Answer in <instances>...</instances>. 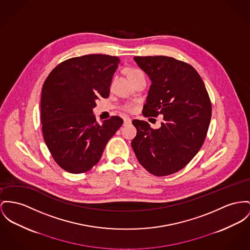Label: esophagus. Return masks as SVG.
<instances>
[{
	"label": "esophagus",
	"mask_w": 250,
	"mask_h": 250,
	"mask_svg": "<svg viewBox=\"0 0 250 250\" xmlns=\"http://www.w3.org/2000/svg\"><path fill=\"white\" fill-rule=\"evenodd\" d=\"M132 122V119L130 118V117H124V125H128V124H130Z\"/></svg>",
	"instance_id": "34e87169"
}]
</instances>
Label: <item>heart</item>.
<instances>
[{"label": "heart", "mask_w": 250, "mask_h": 250, "mask_svg": "<svg viewBox=\"0 0 250 250\" xmlns=\"http://www.w3.org/2000/svg\"><path fill=\"white\" fill-rule=\"evenodd\" d=\"M144 74L141 70L137 69V68H130L128 69V77L133 81V79H135L136 77L140 76ZM123 109L127 112H134L136 110V106L133 103H127L123 106Z\"/></svg>", "instance_id": "obj_1"}]
</instances>
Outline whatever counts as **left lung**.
I'll use <instances>...</instances> for the list:
<instances>
[{
	"mask_svg": "<svg viewBox=\"0 0 250 250\" xmlns=\"http://www.w3.org/2000/svg\"><path fill=\"white\" fill-rule=\"evenodd\" d=\"M151 81L144 117L163 116L159 129L133 119L132 141L139 163L155 176H166L187 166L199 151L211 118V102L197 71L166 56L134 57Z\"/></svg>",
	"mask_w": 250,
	"mask_h": 250,
	"instance_id": "obj_1",
	"label": "left lung"
}]
</instances>
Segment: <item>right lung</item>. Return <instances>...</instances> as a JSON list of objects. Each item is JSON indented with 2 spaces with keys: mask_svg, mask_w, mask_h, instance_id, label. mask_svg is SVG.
Instances as JSON below:
<instances>
[{
  "mask_svg": "<svg viewBox=\"0 0 250 250\" xmlns=\"http://www.w3.org/2000/svg\"><path fill=\"white\" fill-rule=\"evenodd\" d=\"M120 60L102 54L61 62L45 80L41 120L45 144L56 163L71 173H83L98 162L107 142L123 123L111 117L100 125L93 115L96 101L107 99Z\"/></svg>",
  "mask_w": 250,
  "mask_h": 250,
  "instance_id": "obj_1",
  "label": "right lung"
}]
</instances>
